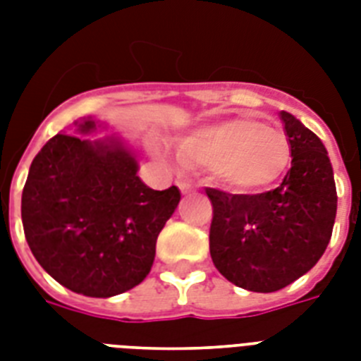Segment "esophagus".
Masks as SVG:
<instances>
[{"instance_id":"1","label":"esophagus","mask_w":361,"mask_h":361,"mask_svg":"<svg viewBox=\"0 0 361 361\" xmlns=\"http://www.w3.org/2000/svg\"><path fill=\"white\" fill-rule=\"evenodd\" d=\"M178 187H180V191L183 192V195L195 191V183L189 180H178Z\"/></svg>"}]
</instances>
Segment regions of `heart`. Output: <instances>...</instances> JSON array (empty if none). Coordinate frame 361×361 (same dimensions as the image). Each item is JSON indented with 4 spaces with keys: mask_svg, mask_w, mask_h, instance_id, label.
<instances>
[{
    "mask_svg": "<svg viewBox=\"0 0 361 361\" xmlns=\"http://www.w3.org/2000/svg\"><path fill=\"white\" fill-rule=\"evenodd\" d=\"M159 157L169 149L152 142ZM178 157L187 166L212 169L221 185L236 192H260L283 178L292 159L290 142L283 130L257 118L236 116L200 125L178 142Z\"/></svg>",
    "mask_w": 361,
    "mask_h": 361,
    "instance_id": "heart-1",
    "label": "heart"
}]
</instances>
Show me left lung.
Wrapping results in <instances>:
<instances>
[{"label": "left lung", "instance_id": "8db88e82", "mask_svg": "<svg viewBox=\"0 0 361 361\" xmlns=\"http://www.w3.org/2000/svg\"><path fill=\"white\" fill-rule=\"evenodd\" d=\"M281 120L292 164L277 189L258 195L206 189L214 206L212 260L223 277L251 292L281 290L307 274L336 223V180L324 144L285 110Z\"/></svg>", "mask_w": 361, "mask_h": 361}]
</instances>
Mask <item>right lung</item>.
Returning <instances> with one entry per match:
<instances>
[{
    "label": "right lung",
    "mask_w": 361,
    "mask_h": 361,
    "mask_svg": "<svg viewBox=\"0 0 361 361\" xmlns=\"http://www.w3.org/2000/svg\"><path fill=\"white\" fill-rule=\"evenodd\" d=\"M95 133L93 118L75 121ZM138 161L116 136L56 135L30 166L22 225L33 257L65 288L110 298L146 279L164 223L180 204L176 185L153 191Z\"/></svg>",
    "instance_id": "add662e5"
}]
</instances>
